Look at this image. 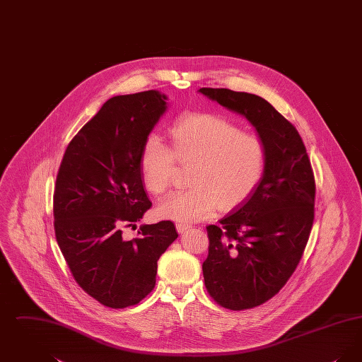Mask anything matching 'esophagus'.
Wrapping results in <instances>:
<instances>
[{"mask_svg":"<svg viewBox=\"0 0 362 362\" xmlns=\"http://www.w3.org/2000/svg\"><path fill=\"white\" fill-rule=\"evenodd\" d=\"M189 228H191V226H189V224H182V223H180V224H176V230H177L179 233H185V232H187Z\"/></svg>","mask_w":362,"mask_h":362,"instance_id":"1","label":"esophagus"}]
</instances>
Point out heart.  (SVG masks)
Returning a JSON list of instances; mask_svg holds the SVG:
<instances>
[{
  "label": "heart",
  "instance_id": "b5f03b06",
  "mask_svg": "<svg viewBox=\"0 0 362 362\" xmlns=\"http://www.w3.org/2000/svg\"><path fill=\"white\" fill-rule=\"evenodd\" d=\"M173 151L156 136L145 141L139 167L146 189L156 195L171 187L176 160L192 165L186 192L170 195L157 213L180 223L210 217L217 207L229 211L257 189L266 168V146L239 124L217 114H191L170 130Z\"/></svg>",
  "mask_w": 362,
  "mask_h": 362
}]
</instances>
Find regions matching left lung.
<instances>
[{
  "mask_svg": "<svg viewBox=\"0 0 362 362\" xmlns=\"http://www.w3.org/2000/svg\"><path fill=\"white\" fill-rule=\"evenodd\" d=\"M207 99L250 122L266 146V168L252 194L206 226L202 264L207 292L228 310L270 300L296 270L313 224L315 177L298 132L258 95L201 88Z\"/></svg>",
  "mask_w": 362,
  "mask_h": 362,
  "instance_id": "obj_1",
  "label": "left lung"
}]
</instances>
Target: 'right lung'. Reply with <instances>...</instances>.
Instances as JSON below:
<instances>
[{"label": "right lung", "mask_w": 362, "mask_h": 362, "mask_svg": "<svg viewBox=\"0 0 362 362\" xmlns=\"http://www.w3.org/2000/svg\"><path fill=\"white\" fill-rule=\"evenodd\" d=\"M167 100L156 89L108 99L70 141L57 175V243L76 282L110 308L136 305L153 291L157 260L177 238L171 221L122 238V226H136L152 206L139 158Z\"/></svg>", "instance_id": "obj_1"}]
</instances>
